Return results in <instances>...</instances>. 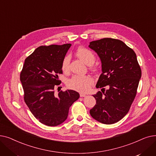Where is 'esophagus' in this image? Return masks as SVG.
I'll return each instance as SVG.
<instances>
[{
	"instance_id": "34e87169",
	"label": "esophagus",
	"mask_w": 156,
	"mask_h": 156,
	"mask_svg": "<svg viewBox=\"0 0 156 156\" xmlns=\"http://www.w3.org/2000/svg\"><path fill=\"white\" fill-rule=\"evenodd\" d=\"M80 95L81 97H86V94H83V93H80Z\"/></svg>"
}]
</instances>
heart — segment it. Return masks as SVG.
Listing matches in <instances>:
<instances>
[{
  "instance_id": "obj_1",
  "label": "heart",
  "mask_w": 156,
  "mask_h": 156,
  "mask_svg": "<svg viewBox=\"0 0 156 156\" xmlns=\"http://www.w3.org/2000/svg\"><path fill=\"white\" fill-rule=\"evenodd\" d=\"M76 56L81 61H83L88 65L92 64L95 60V56L94 54L89 49L85 47H79L76 52ZM70 58L68 55L64 57L61 64L62 70L66 72L69 70ZM94 83L93 78L88 75L85 76H74L68 81V86L71 89L75 90L85 92L88 91Z\"/></svg>"
}]
</instances>
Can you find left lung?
I'll use <instances>...</instances> for the list:
<instances>
[{
  "label": "left lung",
  "mask_w": 156,
  "mask_h": 156,
  "mask_svg": "<svg viewBox=\"0 0 156 156\" xmlns=\"http://www.w3.org/2000/svg\"><path fill=\"white\" fill-rule=\"evenodd\" d=\"M88 47L98 54L102 63V73L96 87L109 88L93 95L96 104L90 114L103 124H114L128 112L136 94L142 71L133 49L121 40L105 38L92 41Z\"/></svg>",
  "instance_id": "8db88e82"
}]
</instances>
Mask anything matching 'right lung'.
Listing matches in <instances>:
<instances>
[{"instance_id":"obj_1","label":"right lung","mask_w":156,"mask_h":156,"mask_svg":"<svg viewBox=\"0 0 156 156\" xmlns=\"http://www.w3.org/2000/svg\"><path fill=\"white\" fill-rule=\"evenodd\" d=\"M71 44L40 46L27 57L20 74L24 100L34 116L42 124L55 126L67 119L69 109L80 94L72 90L58 95L54 88L61 83V64Z\"/></svg>"}]
</instances>
